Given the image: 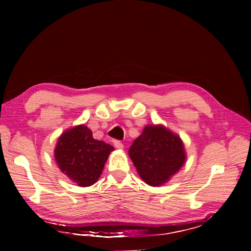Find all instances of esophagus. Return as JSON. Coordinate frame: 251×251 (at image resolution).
<instances>
[{"label":"esophagus","instance_id":"1","mask_svg":"<svg viewBox=\"0 0 251 251\" xmlns=\"http://www.w3.org/2000/svg\"><path fill=\"white\" fill-rule=\"evenodd\" d=\"M114 146H115L116 149H119V150L124 149V143L120 140H114Z\"/></svg>","mask_w":251,"mask_h":251}]
</instances>
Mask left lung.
Returning a JSON list of instances; mask_svg holds the SVG:
<instances>
[{
	"label": "left lung",
	"instance_id": "8db88e82",
	"mask_svg": "<svg viewBox=\"0 0 251 251\" xmlns=\"http://www.w3.org/2000/svg\"><path fill=\"white\" fill-rule=\"evenodd\" d=\"M128 154L141 179L151 186L165 183L185 161L181 139L162 126L144 127Z\"/></svg>",
	"mask_w": 251,
	"mask_h": 251
}]
</instances>
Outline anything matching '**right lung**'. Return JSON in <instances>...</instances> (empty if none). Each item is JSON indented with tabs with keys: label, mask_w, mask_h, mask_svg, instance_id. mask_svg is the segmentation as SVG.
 Segmentation results:
<instances>
[{
	"label": "right lung",
	"mask_w": 251,
	"mask_h": 251,
	"mask_svg": "<svg viewBox=\"0 0 251 251\" xmlns=\"http://www.w3.org/2000/svg\"><path fill=\"white\" fill-rule=\"evenodd\" d=\"M113 150L110 144L95 140L87 126H77L59 137L55 160L60 171L79 186H90L100 178Z\"/></svg>",
	"instance_id": "1"
}]
</instances>
